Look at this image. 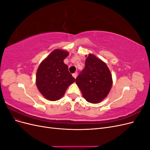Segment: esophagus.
Returning <instances> with one entry per match:
<instances>
[{
  "label": "esophagus",
  "instance_id": "esophagus-1",
  "mask_svg": "<svg viewBox=\"0 0 150 150\" xmlns=\"http://www.w3.org/2000/svg\"><path fill=\"white\" fill-rule=\"evenodd\" d=\"M77 76H78V73H77V72H75V73H74V74H72V76L74 77V78L76 79V77H77Z\"/></svg>",
  "mask_w": 150,
  "mask_h": 150
}]
</instances>
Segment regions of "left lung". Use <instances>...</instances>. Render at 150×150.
I'll return each mask as SVG.
<instances>
[{
    "instance_id": "obj_1",
    "label": "left lung",
    "mask_w": 150,
    "mask_h": 150,
    "mask_svg": "<svg viewBox=\"0 0 150 150\" xmlns=\"http://www.w3.org/2000/svg\"><path fill=\"white\" fill-rule=\"evenodd\" d=\"M76 83L86 101L98 103L107 96L112 81L105 63L94 55L89 54L85 67L76 78Z\"/></svg>"
}]
</instances>
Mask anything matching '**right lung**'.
Here are the masks:
<instances>
[{"mask_svg":"<svg viewBox=\"0 0 150 150\" xmlns=\"http://www.w3.org/2000/svg\"><path fill=\"white\" fill-rule=\"evenodd\" d=\"M68 52L61 49L52 51L39 65L36 74V84L43 96L51 101L59 99L67 88L75 81L64 63Z\"/></svg>","mask_w":150,"mask_h":150,"instance_id":"1","label":"right lung"}]
</instances>
